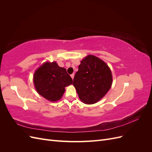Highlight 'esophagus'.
Returning a JSON list of instances; mask_svg holds the SVG:
<instances>
[{"label": "esophagus", "instance_id": "34e87169", "mask_svg": "<svg viewBox=\"0 0 152 152\" xmlns=\"http://www.w3.org/2000/svg\"><path fill=\"white\" fill-rule=\"evenodd\" d=\"M70 76H71V77H72V79H73V78H74V76H75V74H74V73H72V74Z\"/></svg>", "mask_w": 152, "mask_h": 152}]
</instances>
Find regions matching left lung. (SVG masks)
Returning a JSON list of instances; mask_svg holds the SVG:
<instances>
[{
    "label": "left lung",
    "mask_w": 152,
    "mask_h": 152,
    "mask_svg": "<svg viewBox=\"0 0 152 152\" xmlns=\"http://www.w3.org/2000/svg\"><path fill=\"white\" fill-rule=\"evenodd\" d=\"M112 84V72L107 63L93 55H88L80 61L73 85L82 102L91 104L103 98Z\"/></svg>",
    "instance_id": "8db88e82"
}]
</instances>
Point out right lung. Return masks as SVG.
Listing matches in <instances>:
<instances>
[{
	"instance_id": "1",
	"label": "right lung",
	"mask_w": 152,
	"mask_h": 152,
	"mask_svg": "<svg viewBox=\"0 0 152 152\" xmlns=\"http://www.w3.org/2000/svg\"><path fill=\"white\" fill-rule=\"evenodd\" d=\"M34 82L37 93L50 102L60 99L65 87L73 80L66 69L59 66L56 62H45L35 71Z\"/></svg>"
}]
</instances>
